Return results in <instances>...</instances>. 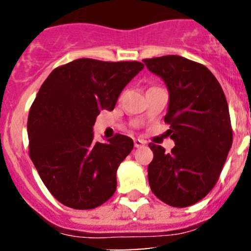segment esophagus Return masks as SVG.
<instances>
[{
  "instance_id": "obj_1",
  "label": "esophagus",
  "mask_w": 251,
  "mask_h": 251,
  "mask_svg": "<svg viewBox=\"0 0 251 251\" xmlns=\"http://www.w3.org/2000/svg\"><path fill=\"white\" fill-rule=\"evenodd\" d=\"M145 144H146L145 140H142V139H134V146H135V148H138V149H139V148H143V146L145 145Z\"/></svg>"
}]
</instances>
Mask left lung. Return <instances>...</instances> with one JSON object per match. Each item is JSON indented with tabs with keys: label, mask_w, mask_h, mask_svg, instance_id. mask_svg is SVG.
<instances>
[{
	"label": "left lung",
	"mask_w": 251,
	"mask_h": 251,
	"mask_svg": "<svg viewBox=\"0 0 251 251\" xmlns=\"http://www.w3.org/2000/svg\"><path fill=\"white\" fill-rule=\"evenodd\" d=\"M169 91L165 123L176 146L170 153L150 144L152 192L164 203L186 208L217 183L232 144L229 107L220 82L205 66L178 55L144 60Z\"/></svg>",
	"instance_id": "obj_1"
}]
</instances>
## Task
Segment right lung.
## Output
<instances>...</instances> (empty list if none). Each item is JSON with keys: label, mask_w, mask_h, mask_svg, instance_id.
Wrapping results in <instances>:
<instances>
[{"label": "right lung", "mask_w": 251, "mask_h": 251, "mask_svg": "<svg viewBox=\"0 0 251 251\" xmlns=\"http://www.w3.org/2000/svg\"><path fill=\"white\" fill-rule=\"evenodd\" d=\"M142 62L77 59L57 67L42 83L31 105L27 131L29 155L50 192L63 205L94 209L117 189V170L133 140L117 134L94 142L101 109L113 111Z\"/></svg>", "instance_id": "add662e5"}]
</instances>
